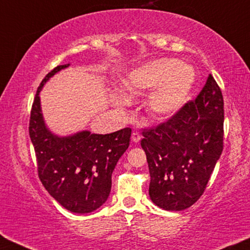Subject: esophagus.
<instances>
[{"label": "esophagus", "instance_id": "obj_1", "mask_svg": "<svg viewBox=\"0 0 250 250\" xmlns=\"http://www.w3.org/2000/svg\"><path fill=\"white\" fill-rule=\"evenodd\" d=\"M131 138H132V141H133V143H139L140 139H141V135H140L139 132L133 131V132H132V136H131Z\"/></svg>", "mask_w": 250, "mask_h": 250}]
</instances>
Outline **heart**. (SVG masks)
<instances>
[{
  "label": "heart",
  "mask_w": 250,
  "mask_h": 250,
  "mask_svg": "<svg viewBox=\"0 0 250 250\" xmlns=\"http://www.w3.org/2000/svg\"><path fill=\"white\" fill-rule=\"evenodd\" d=\"M195 83V70L176 59L159 58L138 66L129 73L124 87L130 96L155 89L148 107L156 118L172 117L184 105Z\"/></svg>",
  "instance_id": "heart-1"
}]
</instances>
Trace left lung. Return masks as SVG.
I'll return each instance as SVG.
<instances>
[{"label":"left lung","mask_w":250,"mask_h":250,"mask_svg":"<svg viewBox=\"0 0 250 250\" xmlns=\"http://www.w3.org/2000/svg\"><path fill=\"white\" fill-rule=\"evenodd\" d=\"M223 96L213 76L194 101L158 125L143 129L149 196L167 211L193 206L207 188L223 149Z\"/></svg>","instance_id":"1"}]
</instances>
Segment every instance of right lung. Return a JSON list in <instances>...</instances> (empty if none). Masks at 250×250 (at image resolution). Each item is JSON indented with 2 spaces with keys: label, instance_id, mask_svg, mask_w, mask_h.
Here are the masks:
<instances>
[{
  "label": "right lung",
  "instance_id": "obj_1",
  "mask_svg": "<svg viewBox=\"0 0 250 250\" xmlns=\"http://www.w3.org/2000/svg\"><path fill=\"white\" fill-rule=\"evenodd\" d=\"M67 66H57L40 83L30 113L29 135L43 188L66 210L88 213L101 207L109 196L111 176L129 147L131 129L107 135L89 131L62 138L53 135L44 125L39 93L49 77Z\"/></svg>",
  "mask_w": 250,
  "mask_h": 250
}]
</instances>
